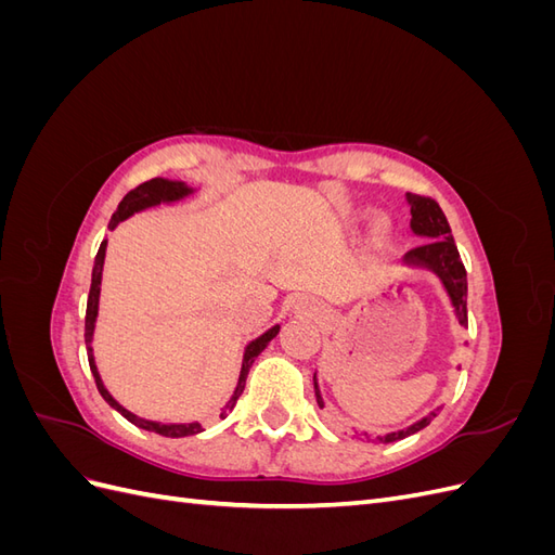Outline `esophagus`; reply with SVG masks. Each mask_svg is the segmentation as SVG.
Segmentation results:
<instances>
[{
	"label": "esophagus",
	"mask_w": 555,
	"mask_h": 555,
	"mask_svg": "<svg viewBox=\"0 0 555 555\" xmlns=\"http://www.w3.org/2000/svg\"><path fill=\"white\" fill-rule=\"evenodd\" d=\"M296 310H300V308H296Z\"/></svg>",
	"instance_id": "obj_1"
}]
</instances>
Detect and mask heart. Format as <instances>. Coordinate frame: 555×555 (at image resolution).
<instances>
[{"label": "heart", "instance_id": "b5f03b06", "mask_svg": "<svg viewBox=\"0 0 555 555\" xmlns=\"http://www.w3.org/2000/svg\"><path fill=\"white\" fill-rule=\"evenodd\" d=\"M393 238V222L389 217L377 212L371 217V224H367V241L373 245H384Z\"/></svg>", "mask_w": 555, "mask_h": 555}]
</instances>
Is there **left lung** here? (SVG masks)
Returning a JSON list of instances; mask_svg holds the SVG:
<instances>
[{
  "mask_svg": "<svg viewBox=\"0 0 555 555\" xmlns=\"http://www.w3.org/2000/svg\"><path fill=\"white\" fill-rule=\"evenodd\" d=\"M405 198H408V206H410V212H412V220H410L412 233L416 238H426L428 243L410 249L408 255L402 257L400 266L422 268V271H428V273L438 278L447 298H449L453 314H456L461 326L467 328V275H465V268H463V261H461V255H459V247H456V243H453L447 217H444L442 208L435 204L433 198L418 196V194H405ZM312 379H314L317 405L324 408V398H322V391H319L317 373H314ZM440 410L442 408H435L426 416L416 418L414 424L400 428V430L377 435V438H373L371 433L361 435L354 428V433H359L357 440H367V442L373 440V442H382V444L402 440V438H408V435H414L422 428H426L433 422V416H438Z\"/></svg>",
  "mask_w": 555,
  "mask_h": 555,
  "instance_id": "obj_1",
  "label": "left lung"
}]
</instances>
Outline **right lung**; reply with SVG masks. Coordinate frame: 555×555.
<instances>
[{
	"instance_id": "1",
	"label": "right lung",
	"mask_w": 555,
	"mask_h": 555,
	"mask_svg": "<svg viewBox=\"0 0 555 555\" xmlns=\"http://www.w3.org/2000/svg\"><path fill=\"white\" fill-rule=\"evenodd\" d=\"M198 190L192 188V184L182 182V180H169V178H153L147 180L143 184H139L137 190H131L122 201L120 206H117V210L113 212L111 222H108V229L113 231L117 224L129 220L131 215L137 212H143V210H150V208H157V206H173V204H180V201L194 196ZM106 245L108 241L104 238L102 245H99V251L94 257V266H92V284H90V296H88V312H86V345H88V361H90V371H92V377L96 382V389L99 393H102V398L108 402V405L120 412L129 424L139 426L143 430H150V433H157V435H164V438H188V435H196L204 430V426H201L198 422H188V424H162V422H153V418H143L139 414L129 412L125 405H120L117 402L111 391L104 386V379L102 375H99L96 371V361H94V349H92V340H94V326H96V314H99V294H102V273H104V259H106ZM280 331V324L271 326L268 331H263L261 335H257V338H251L245 349H243V361H241V373H238V382H236V389H233L231 398L227 400V405L222 408L220 416L224 418L233 405H236V400L241 398L243 389H245V379H247V373L251 363H255V359L261 354V351L268 347V343H271L275 335Z\"/></svg>"
}]
</instances>
